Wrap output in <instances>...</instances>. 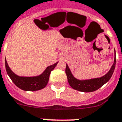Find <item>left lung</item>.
I'll return each mask as SVG.
<instances>
[{"label":"left lung","instance_id":"8db88e82","mask_svg":"<svg viewBox=\"0 0 122 122\" xmlns=\"http://www.w3.org/2000/svg\"><path fill=\"white\" fill-rule=\"evenodd\" d=\"M115 66H116V56L114 58L113 65L111 67L110 71L106 75H104L101 78L87 80H79L75 78L71 74V71L67 66V65L66 68V73L68 80L69 84L72 88L82 92H92L100 88L102 86L109 80L114 71Z\"/></svg>","mask_w":122,"mask_h":122}]
</instances>
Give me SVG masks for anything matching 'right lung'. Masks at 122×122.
Returning a JSON list of instances; mask_svg holds the SVG:
<instances>
[{
    "label": "right lung",
    "mask_w": 122,
    "mask_h": 122,
    "mask_svg": "<svg viewBox=\"0 0 122 122\" xmlns=\"http://www.w3.org/2000/svg\"><path fill=\"white\" fill-rule=\"evenodd\" d=\"M57 64L58 62H56L55 64L47 67L44 73L38 76L23 77L19 76L12 72L8 66L6 60H5V69L13 82L21 89L29 91H35L44 88L48 83L51 72L53 70Z\"/></svg>",
    "instance_id": "right-lung-1"
}]
</instances>
